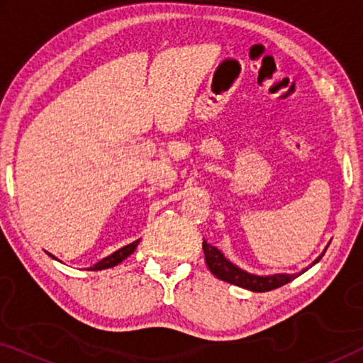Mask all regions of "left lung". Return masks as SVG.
I'll use <instances>...</instances> for the list:
<instances>
[{"label":"left lung","mask_w":363,"mask_h":363,"mask_svg":"<svg viewBox=\"0 0 363 363\" xmlns=\"http://www.w3.org/2000/svg\"><path fill=\"white\" fill-rule=\"evenodd\" d=\"M203 251H205V261L208 269L215 274L218 279L230 282V284L245 287L252 292H267L277 287L287 284V282L294 279L299 274H274V276H255L250 272L240 269L233 262H230L223 255L221 251H218V247L208 245L206 241H203ZM322 256L317 257L314 264L320 259Z\"/></svg>","instance_id":"8db88e82"}]
</instances>
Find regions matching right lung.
<instances>
[{
	"mask_svg": "<svg viewBox=\"0 0 363 363\" xmlns=\"http://www.w3.org/2000/svg\"><path fill=\"white\" fill-rule=\"evenodd\" d=\"M138 241H140V240H137V241L130 242V245H127V246L121 247V250L113 252V255L107 256V257H104L102 261H99L97 264H94L92 267H89V269H92V271H101V269H107V267H113V266H117L118 262H122L123 259H125V257H128V256L132 255L133 251H135V247H137V245H138ZM48 255H49V252H48ZM49 256H51L52 259H56V257H54L52 255H49Z\"/></svg>",
	"mask_w": 363,
	"mask_h": 363,
	"instance_id": "right-lung-1",
	"label": "right lung"
}]
</instances>
